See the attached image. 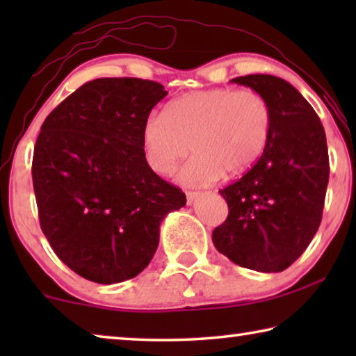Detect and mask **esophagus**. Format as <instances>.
<instances>
[{"label": "esophagus", "mask_w": 356, "mask_h": 356, "mask_svg": "<svg viewBox=\"0 0 356 356\" xmlns=\"http://www.w3.org/2000/svg\"><path fill=\"white\" fill-rule=\"evenodd\" d=\"M201 195H202L201 191H188V193H186V204L191 206V204L195 202Z\"/></svg>", "instance_id": "esophagus-1"}]
</instances>
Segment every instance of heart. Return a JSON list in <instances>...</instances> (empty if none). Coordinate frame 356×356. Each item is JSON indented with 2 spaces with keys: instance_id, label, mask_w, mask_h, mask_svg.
I'll return each instance as SVG.
<instances>
[{
  "instance_id": "1",
  "label": "heart",
  "mask_w": 356,
  "mask_h": 356,
  "mask_svg": "<svg viewBox=\"0 0 356 356\" xmlns=\"http://www.w3.org/2000/svg\"><path fill=\"white\" fill-rule=\"evenodd\" d=\"M272 130V108L252 89H204L174 99L165 116L149 114L143 125L146 160L160 176H171L186 155L179 180L204 186L238 176L261 159Z\"/></svg>"
}]
</instances>
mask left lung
Returning <instances> with one entry per match:
<instances>
[{
  "label": "left lung",
  "instance_id": "left-lung-1",
  "mask_svg": "<svg viewBox=\"0 0 356 356\" xmlns=\"http://www.w3.org/2000/svg\"><path fill=\"white\" fill-rule=\"evenodd\" d=\"M231 83L267 99L272 130L257 163L220 190L229 215L212 240L240 267L282 272L303 254L321 226L330 177L327 136L314 108L282 78L257 74Z\"/></svg>",
  "mask_w": 356,
  "mask_h": 356
}]
</instances>
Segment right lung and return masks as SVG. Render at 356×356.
<instances>
[{"label":"right lung","instance_id":"right-lung-1","mask_svg":"<svg viewBox=\"0 0 356 356\" xmlns=\"http://www.w3.org/2000/svg\"><path fill=\"white\" fill-rule=\"evenodd\" d=\"M168 91L140 78H97L42 124L33 185L42 232L56 256L99 284L140 275L165 216L186 204L147 165L143 125Z\"/></svg>","mask_w":356,"mask_h":356}]
</instances>
